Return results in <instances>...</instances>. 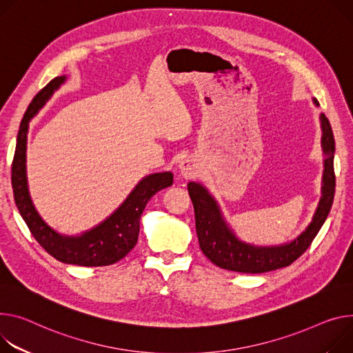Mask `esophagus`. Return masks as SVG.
Masks as SVG:
<instances>
[{"mask_svg":"<svg viewBox=\"0 0 353 353\" xmlns=\"http://www.w3.org/2000/svg\"><path fill=\"white\" fill-rule=\"evenodd\" d=\"M180 173L184 179H194L200 174V168L193 159H184L180 163Z\"/></svg>","mask_w":353,"mask_h":353,"instance_id":"34e87169","label":"esophagus"}]
</instances>
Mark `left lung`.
I'll return each mask as SVG.
<instances>
[{"instance_id": "obj_1", "label": "left lung", "mask_w": 353, "mask_h": 353, "mask_svg": "<svg viewBox=\"0 0 353 353\" xmlns=\"http://www.w3.org/2000/svg\"><path fill=\"white\" fill-rule=\"evenodd\" d=\"M312 101L316 107L319 105L315 99ZM319 122H321V148L324 153L321 197L307 228L290 242L274 246H256L241 241L223 218L216 200L210 194V191L200 183H188L187 188L194 205L200 248L214 265L239 273H265L292 265L311 245L318 231L324 225L335 194V141L330 121L324 114H319Z\"/></svg>"}]
</instances>
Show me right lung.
Returning <instances> with one entry per match:
<instances>
[{"label": "right lung", "mask_w": 353, "mask_h": 353, "mask_svg": "<svg viewBox=\"0 0 353 353\" xmlns=\"http://www.w3.org/2000/svg\"><path fill=\"white\" fill-rule=\"evenodd\" d=\"M66 81V76L53 79L29 104L17 138L12 160V190L15 204L30 234L39 245L59 262L77 266H108L130 253L138 242L141 215L157 191L173 184V173H153L145 176L123 203L97 227L76 236L61 235L42 219L32 203L26 177V142L30 119L45 105L53 92Z\"/></svg>", "instance_id": "1"}]
</instances>
